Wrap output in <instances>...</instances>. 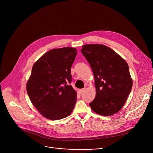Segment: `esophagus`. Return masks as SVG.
I'll list each match as a JSON object with an SVG mask.
<instances>
[{"label":"esophagus","mask_w":153,"mask_h":153,"mask_svg":"<svg viewBox=\"0 0 153 153\" xmlns=\"http://www.w3.org/2000/svg\"><path fill=\"white\" fill-rule=\"evenodd\" d=\"M85 90V88H83V89H80L79 90V93H80V94H81L82 92H83Z\"/></svg>","instance_id":"1"}]
</instances>
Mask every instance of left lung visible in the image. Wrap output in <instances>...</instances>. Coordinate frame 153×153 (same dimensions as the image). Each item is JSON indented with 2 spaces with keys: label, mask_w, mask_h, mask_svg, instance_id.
I'll return each instance as SVG.
<instances>
[{
  "label": "left lung",
  "mask_w": 153,
  "mask_h": 153,
  "mask_svg": "<svg viewBox=\"0 0 153 153\" xmlns=\"http://www.w3.org/2000/svg\"><path fill=\"white\" fill-rule=\"evenodd\" d=\"M82 48L94 76L96 94L90 106L99 115L112 116L121 110L132 88L128 63L104 45L87 44Z\"/></svg>",
  "instance_id": "1"
}]
</instances>
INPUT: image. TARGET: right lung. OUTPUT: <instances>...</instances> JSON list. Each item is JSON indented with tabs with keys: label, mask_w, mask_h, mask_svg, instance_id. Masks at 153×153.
<instances>
[{
	"label": "right lung",
	"mask_w": 153,
	"mask_h": 153,
	"mask_svg": "<svg viewBox=\"0 0 153 153\" xmlns=\"http://www.w3.org/2000/svg\"><path fill=\"white\" fill-rule=\"evenodd\" d=\"M77 55L72 47L52 49L33 65L27 83L30 99L44 117L56 120L67 117L73 111L77 92L68 83Z\"/></svg>",
	"instance_id": "1"
}]
</instances>
